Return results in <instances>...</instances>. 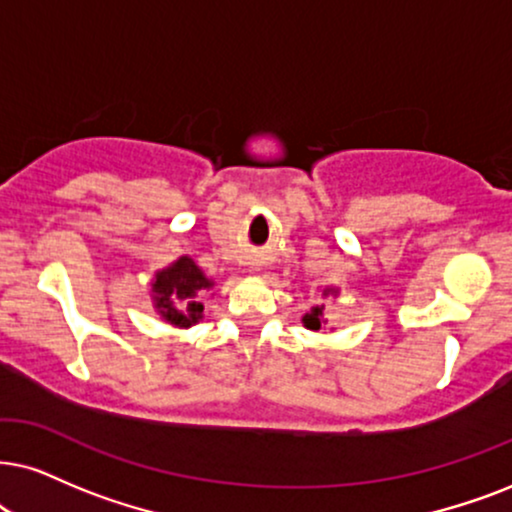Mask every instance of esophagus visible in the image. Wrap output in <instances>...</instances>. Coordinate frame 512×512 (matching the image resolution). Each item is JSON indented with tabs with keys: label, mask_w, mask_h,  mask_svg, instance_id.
Segmentation results:
<instances>
[{
	"label": "esophagus",
	"mask_w": 512,
	"mask_h": 512,
	"mask_svg": "<svg viewBox=\"0 0 512 512\" xmlns=\"http://www.w3.org/2000/svg\"><path fill=\"white\" fill-rule=\"evenodd\" d=\"M252 269H257V267H252Z\"/></svg>",
	"instance_id": "1"
}]
</instances>
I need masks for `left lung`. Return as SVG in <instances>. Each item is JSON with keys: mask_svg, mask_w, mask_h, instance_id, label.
<instances>
[{"mask_svg": "<svg viewBox=\"0 0 512 512\" xmlns=\"http://www.w3.org/2000/svg\"><path fill=\"white\" fill-rule=\"evenodd\" d=\"M338 293H340V290L335 286H323L321 288V297H338ZM302 323H304V328H309V331H314V333L323 331V307H314L312 312L304 314Z\"/></svg>", "mask_w": 512, "mask_h": 512, "instance_id": "1", "label": "left lung"}]
</instances>
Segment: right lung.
<instances>
[{"label": "right lung", "instance_id": "1", "mask_svg": "<svg viewBox=\"0 0 512 512\" xmlns=\"http://www.w3.org/2000/svg\"><path fill=\"white\" fill-rule=\"evenodd\" d=\"M215 288V281L205 276V271L181 255L167 267L158 269L151 278V302L155 314L174 328L196 326L203 321V297Z\"/></svg>", "mask_w": 512, "mask_h": 512}]
</instances>
